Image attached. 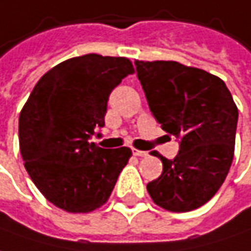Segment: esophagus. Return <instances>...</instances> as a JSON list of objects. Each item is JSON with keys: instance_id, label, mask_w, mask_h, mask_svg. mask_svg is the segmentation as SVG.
<instances>
[{"instance_id": "1", "label": "esophagus", "mask_w": 251, "mask_h": 251, "mask_svg": "<svg viewBox=\"0 0 251 251\" xmlns=\"http://www.w3.org/2000/svg\"><path fill=\"white\" fill-rule=\"evenodd\" d=\"M132 151H133V154H135V156H137V157H146L147 156V151L139 150V149H133Z\"/></svg>"}]
</instances>
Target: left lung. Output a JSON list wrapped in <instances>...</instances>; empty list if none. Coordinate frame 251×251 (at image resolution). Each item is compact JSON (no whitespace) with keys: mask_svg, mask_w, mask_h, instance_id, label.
Instances as JSON below:
<instances>
[{"mask_svg":"<svg viewBox=\"0 0 251 251\" xmlns=\"http://www.w3.org/2000/svg\"><path fill=\"white\" fill-rule=\"evenodd\" d=\"M137 78L153 116L180 139L174 160L147 184L153 202L170 212H188L209 201L232 166L237 106L224 80L177 61L136 60Z\"/></svg>","mask_w":251,"mask_h":251,"instance_id":"8db88e82","label":"left lung"}]
</instances>
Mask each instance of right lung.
I'll use <instances>...</instances> for the list:
<instances>
[{
	"label": "right lung",
	"mask_w": 251,
	"mask_h": 251,
	"mask_svg": "<svg viewBox=\"0 0 251 251\" xmlns=\"http://www.w3.org/2000/svg\"><path fill=\"white\" fill-rule=\"evenodd\" d=\"M126 57L84 54L61 61L36 82L19 115V149L43 197L70 213L102 206L132 150L90 143L104 127L109 94L127 74Z\"/></svg>",
	"instance_id": "add662e5"
}]
</instances>
